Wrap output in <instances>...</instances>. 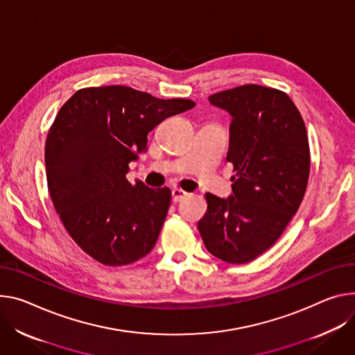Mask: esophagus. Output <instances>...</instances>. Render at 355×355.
Listing matches in <instances>:
<instances>
[{
	"mask_svg": "<svg viewBox=\"0 0 355 355\" xmlns=\"http://www.w3.org/2000/svg\"><path fill=\"white\" fill-rule=\"evenodd\" d=\"M187 197H188V192L187 191H184L181 188H174L173 189V201L174 202H180V201H182Z\"/></svg>",
	"mask_w": 355,
	"mask_h": 355,
	"instance_id": "1",
	"label": "esophagus"
}]
</instances>
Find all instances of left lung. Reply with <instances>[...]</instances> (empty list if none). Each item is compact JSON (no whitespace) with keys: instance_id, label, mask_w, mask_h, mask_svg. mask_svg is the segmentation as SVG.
Wrapping results in <instances>:
<instances>
[{"instance_id":"1","label":"left lung","mask_w":355,"mask_h":355,"mask_svg":"<svg viewBox=\"0 0 355 355\" xmlns=\"http://www.w3.org/2000/svg\"><path fill=\"white\" fill-rule=\"evenodd\" d=\"M232 116L227 159L234 166V196L207 192L198 231L208 252L228 263H248L280 238L297 212L310 174L303 117L288 96L273 87L242 85L209 96Z\"/></svg>"}]
</instances>
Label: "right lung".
<instances>
[{
	"instance_id": "obj_1",
	"label": "right lung",
	"mask_w": 355,
	"mask_h": 355,
	"mask_svg": "<svg viewBox=\"0 0 355 355\" xmlns=\"http://www.w3.org/2000/svg\"><path fill=\"white\" fill-rule=\"evenodd\" d=\"M189 99H157L127 86L85 87L58 112L45 143L49 196L67 232L106 266L137 262L154 248L171 191L125 178L164 119L189 110Z\"/></svg>"
}]
</instances>
